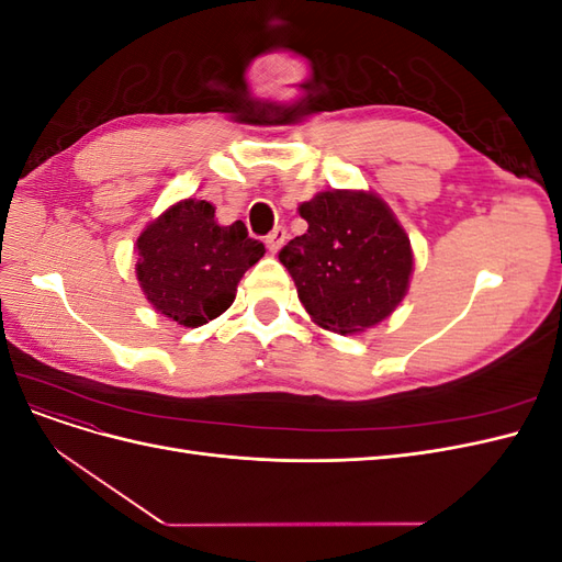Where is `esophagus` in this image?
<instances>
[{"label":"esophagus","mask_w":562,"mask_h":562,"mask_svg":"<svg viewBox=\"0 0 562 562\" xmlns=\"http://www.w3.org/2000/svg\"><path fill=\"white\" fill-rule=\"evenodd\" d=\"M285 239H288V232L283 229V227H277L274 232H271L269 236H267V248H269V252L274 255V252H279L281 250V246L285 244Z\"/></svg>","instance_id":"obj_1"}]
</instances>
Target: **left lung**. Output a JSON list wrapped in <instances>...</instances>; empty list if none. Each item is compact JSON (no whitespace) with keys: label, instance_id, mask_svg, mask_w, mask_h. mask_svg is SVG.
Wrapping results in <instances>:
<instances>
[{"label":"left lung","instance_id":"left-lung-1","mask_svg":"<svg viewBox=\"0 0 562 562\" xmlns=\"http://www.w3.org/2000/svg\"><path fill=\"white\" fill-rule=\"evenodd\" d=\"M307 232L279 252L318 328H375L411 288L415 255L389 203L372 190L318 192L300 203Z\"/></svg>","mask_w":562,"mask_h":562}]
</instances>
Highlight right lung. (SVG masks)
I'll return each instance as SVG.
<instances>
[{
    "label": "right lung",
    "instance_id": "add662e5",
    "mask_svg": "<svg viewBox=\"0 0 562 562\" xmlns=\"http://www.w3.org/2000/svg\"><path fill=\"white\" fill-rule=\"evenodd\" d=\"M265 255L246 225H217L206 199H182L151 220L135 241V277L147 302L184 328L232 307L246 271Z\"/></svg>",
    "mask_w": 562,
    "mask_h": 562
}]
</instances>
